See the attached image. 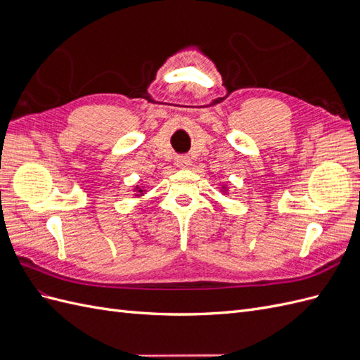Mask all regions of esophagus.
<instances>
[{
    "label": "esophagus",
    "mask_w": 360,
    "mask_h": 360,
    "mask_svg": "<svg viewBox=\"0 0 360 360\" xmlns=\"http://www.w3.org/2000/svg\"><path fill=\"white\" fill-rule=\"evenodd\" d=\"M176 165L179 168H188L191 165V159L184 155H180L176 158Z\"/></svg>",
    "instance_id": "1"
}]
</instances>
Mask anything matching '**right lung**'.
<instances>
[{
    "label": "right lung",
    "instance_id": "add662e5",
    "mask_svg": "<svg viewBox=\"0 0 360 360\" xmlns=\"http://www.w3.org/2000/svg\"><path fill=\"white\" fill-rule=\"evenodd\" d=\"M139 192H143V191H141V189H139Z\"/></svg>",
    "mask_w": 360,
    "mask_h": 360
}]
</instances>
